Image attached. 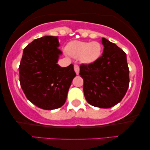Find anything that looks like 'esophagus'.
I'll return each instance as SVG.
<instances>
[{
	"label": "esophagus",
	"instance_id": "obj_1",
	"mask_svg": "<svg viewBox=\"0 0 150 150\" xmlns=\"http://www.w3.org/2000/svg\"><path fill=\"white\" fill-rule=\"evenodd\" d=\"M74 71L76 73V74L78 75L79 74V71H80V67L78 65H74Z\"/></svg>",
	"mask_w": 150,
	"mask_h": 150
}]
</instances>
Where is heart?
<instances>
[{
	"instance_id": "heart-1",
	"label": "heart",
	"mask_w": 150,
	"mask_h": 150,
	"mask_svg": "<svg viewBox=\"0 0 150 150\" xmlns=\"http://www.w3.org/2000/svg\"><path fill=\"white\" fill-rule=\"evenodd\" d=\"M102 46L97 42L72 41L66 46V51L74 58H80L84 63H91L99 59L101 54Z\"/></svg>"
}]
</instances>
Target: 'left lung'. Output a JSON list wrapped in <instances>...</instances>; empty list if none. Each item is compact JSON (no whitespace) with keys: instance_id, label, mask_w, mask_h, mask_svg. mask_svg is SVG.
<instances>
[{"instance_id":"left-lung-1","label":"left lung","mask_w":150,"mask_h":150,"mask_svg":"<svg viewBox=\"0 0 150 150\" xmlns=\"http://www.w3.org/2000/svg\"><path fill=\"white\" fill-rule=\"evenodd\" d=\"M104 50L95 62L80 65L86 100L96 107L108 108L116 105L129 87V68L123 50L102 38Z\"/></svg>"}]
</instances>
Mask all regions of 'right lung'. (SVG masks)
Instances as JSON below:
<instances>
[{"label": "right lung", "mask_w": 150, "mask_h": 150, "mask_svg": "<svg viewBox=\"0 0 150 150\" xmlns=\"http://www.w3.org/2000/svg\"><path fill=\"white\" fill-rule=\"evenodd\" d=\"M58 37L35 39L25 47L19 66L20 83L26 97L44 110L60 108L66 101L71 81L76 76L74 65L61 67Z\"/></svg>", "instance_id": "right-lung-1"}]
</instances>
